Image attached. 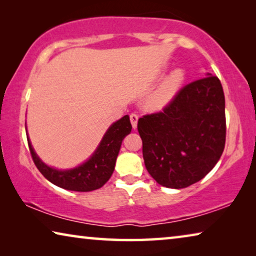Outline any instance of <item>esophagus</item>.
Masks as SVG:
<instances>
[{"mask_svg":"<svg viewBox=\"0 0 256 256\" xmlns=\"http://www.w3.org/2000/svg\"><path fill=\"white\" fill-rule=\"evenodd\" d=\"M138 115L136 114H131L130 115V120H131V124H132V128H136V125H138Z\"/></svg>","mask_w":256,"mask_h":256,"instance_id":"obj_1","label":"esophagus"}]
</instances>
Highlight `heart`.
Masks as SVG:
<instances>
[{
    "label": "heart",
    "instance_id": "b5f03b06",
    "mask_svg": "<svg viewBox=\"0 0 256 256\" xmlns=\"http://www.w3.org/2000/svg\"><path fill=\"white\" fill-rule=\"evenodd\" d=\"M186 73L183 68H176L170 76L164 78L157 90L148 99V107L151 110H160L170 104L183 86Z\"/></svg>",
    "mask_w": 256,
    "mask_h": 256
}]
</instances>
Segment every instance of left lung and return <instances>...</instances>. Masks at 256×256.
I'll list each match as a JSON object with an SVG mask.
<instances>
[{
    "mask_svg": "<svg viewBox=\"0 0 256 256\" xmlns=\"http://www.w3.org/2000/svg\"><path fill=\"white\" fill-rule=\"evenodd\" d=\"M206 76L183 86L162 112L138 118L146 168L164 188L201 180L224 152V94L218 78Z\"/></svg>",
    "mask_w": 256,
    "mask_h": 256,
    "instance_id": "8db88e82",
    "label": "left lung"
}]
</instances>
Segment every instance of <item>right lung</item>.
Masks as SVG:
<instances>
[{
	"label": "right lung",
	"mask_w": 256,
	"mask_h": 256,
	"mask_svg": "<svg viewBox=\"0 0 256 256\" xmlns=\"http://www.w3.org/2000/svg\"><path fill=\"white\" fill-rule=\"evenodd\" d=\"M131 130L132 125L128 115H125L110 125L92 157L80 166L68 170H55L42 162L34 152L28 136L27 138L34 162L46 180L68 190L90 192L100 188L110 178L123 138Z\"/></svg>",
	"instance_id": "1"
}]
</instances>
